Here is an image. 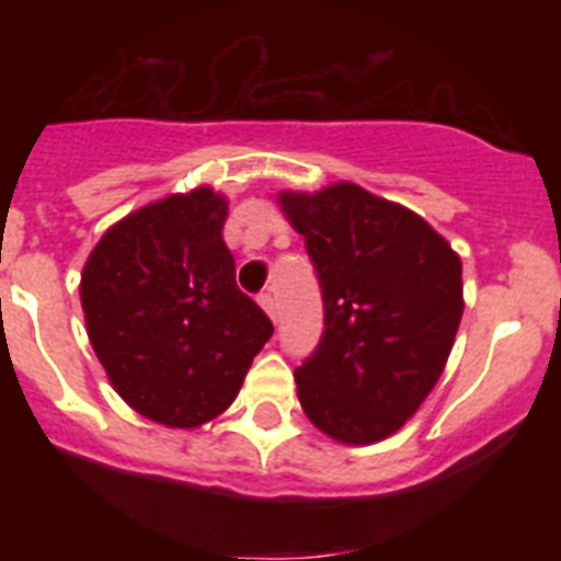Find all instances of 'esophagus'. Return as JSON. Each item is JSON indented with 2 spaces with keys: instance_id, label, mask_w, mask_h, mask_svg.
Wrapping results in <instances>:
<instances>
[{
  "instance_id": "obj_1",
  "label": "esophagus",
  "mask_w": 561,
  "mask_h": 561,
  "mask_svg": "<svg viewBox=\"0 0 561 561\" xmlns=\"http://www.w3.org/2000/svg\"><path fill=\"white\" fill-rule=\"evenodd\" d=\"M257 304H261V309H264L266 314H270L272 320H275V314H277V300H275V295H272V291H264V295L257 297Z\"/></svg>"
}]
</instances>
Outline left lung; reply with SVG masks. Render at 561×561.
<instances>
[{"instance_id": "left-lung-1", "label": "left lung", "mask_w": 561, "mask_h": 561, "mask_svg": "<svg viewBox=\"0 0 561 561\" xmlns=\"http://www.w3.org/2000/svg\"><path fill=\"white\" fill-rule=\"evenodd\" d=\"M323 286L325 331L295 370L320 433L368 447L399 433L447 368L463 317L460 255L419 213L354 185L280 191Z\"/></svg>"}]
</instances>
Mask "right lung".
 <instances>
[{"label": "right lung", "mask_w": 561, "mask_h": 561, "mask_svg": "<svg viewBox=\"0 0 561 561\" xmlns=\"http://www.w3.org/2000/svg\"><path fill=\"white\" fill-rule=\"evenodd\" d=\"M227 196L171 193L114 221L81 272L87 334L128 408L173 430L225 413L272 336L236 286Z\"/></svg>", "instance_id": "obj_1"}]
</instances>
